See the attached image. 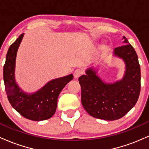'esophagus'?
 <instances>
[{
  "label": "esophagus",
  "instance_id": "esophagus-1",
  "mask_svg": "<svg viewBox=\"0 0 149 149\" xmlns=\"http://www.w3.org/2000/svg\"><path fill=\"white\" fill-rule=\"evenodd\" d=\"M82 73H83V71L80 69H77L75 70L74 73H73V76H74L75 78H78L81 76Z\"/></svg>",
  "mask_w": 149,
  "mask_h": 149
}]
</instances>
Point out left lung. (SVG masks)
I'll return each mask as SVG.
<instances>
[{
	"label": "left lung",
	"mask_w": 149,
	"mask_h": 149,
	"mask_svg": "<svg viewBox=\"0 0 149 149\" xmlns=\"http://www.w3.org/2000/svg\"><path fill=\"white\" fill-rule=\"evenodd\" d=\"M125 45L114 49L113 54L125 63L122 80L107 83L92 68L78 78L81 87V102L90 116L106 120L123 117L134 107L141 90V71L134 47L123 36Z\"/></svg>",
	"instance_id": "left-lung-1"
}]
</instances>
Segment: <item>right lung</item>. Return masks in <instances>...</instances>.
Wrapping results in <instances>:
<instances>
[{"label":"right lung","mask_w":149,"mask_h":149,"mask_svg":"<svg viewBox=\"0 0 149 149\" xmlns=\"http://www.w3.org/2000/svg\"><path fill=\"white\" fill-rule=\"evenodd\" d=\"M21 34L10 45L3 66L5 88L10 104L20 115L34 121L50 118L56 111L57 99L62 89L73 79L72 74L49 81L37 92L29 94L19 88L15 78V61L18 47L23 38Z\"/></svg>","instance_id":"right-lung-1"}]
</instances>
